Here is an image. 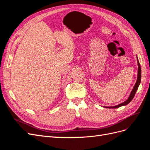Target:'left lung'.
Returning <instances> with one entry per match:
<instances>
[{"label": "left lung", "instance_id": "8db88e82", "mask_svg": "<svg viewBox=\"0 0 150 150\" xmlns=\"http://www.w3.org/2000/svg\"><path fill=\"white\" fill-rule=\"evenodd\" d=\"M137 61H138V78H137V82H136L135 85L134 86V87H133L132 91H131V92L130 93V95L129 96L128 99H126V101L118 104V105H116V106H107V107H104V108H112L113 109V108H120V107L122 106H126L128 104H129L131 101V100H132V99H133L134 95L136 94V92H137V89L139 87V85L141 83V78H142V71H141V66H140V64H139V61L138 59V57H137Z\"/></svg>", "mask_w": 150, "mask_h": 150}]
</instances>
